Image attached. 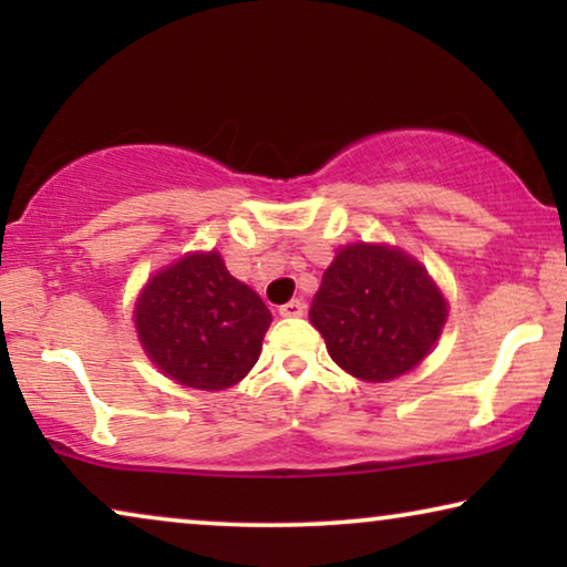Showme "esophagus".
I'll return each instance as SVG.
<instances>
[{
  "label": "esophagus",
  "instance_id": "1",
  "mask_svg": "<svg viewBox=\"0 0 567 567\" xmlns=\"http://www.w3.org/2000/svg\"><path fill=\"white\" fill-rule=\"evenodd\" d=\"M305 312H307V305L301 299H291V301H286V305L278 307V315L281 317H301Z\"/></svg>",
  "mask_w": 567,
  "mask_h": 567
}]
</instances>
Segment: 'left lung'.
Here are the masks:
<instances>
[{
    "instance_id": "left-lung-1",
    "label": "left lung",
    "mask_w": 567,
    "mask_h": 567,
    "mask_svg": "<svg viewBox=\"0 0 567 567\" xmlns=\"http://www.w3.org/2000/svg\"><path fill=\"white\" fill-rule=\"evenodd\" d=\"M309 320L340 369L386 382L431 351L444 328L446 301L405 252L351 245L324 270Z\"/></svg>"
}]
</instances>
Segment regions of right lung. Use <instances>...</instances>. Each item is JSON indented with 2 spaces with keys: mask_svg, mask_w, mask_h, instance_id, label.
Instances as JSON below:
<instances>
[{
  "mask_svg": "<svg viewBox=\"0 0 567 567\" xmlns=\"http://www.w3.org/2000/svg\"><path fill=\"white\" fill-rule=\"evenodd\" d=\"M270 312L216 252H193L146 284L136 330L150 359L175 382L227 390L258 361Z\"/></svg>",
  "mask_w": 567,
  "mask_h": 567,
  "instance_id": "obj_1",
  "label": "right lung"
}]
</instances>
